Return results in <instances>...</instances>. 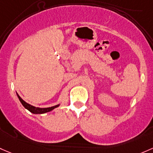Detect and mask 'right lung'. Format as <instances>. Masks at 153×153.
Masks as SVG:
<instances>
[{"instance_id": "right-lung-1", "label": "right lung", "mask_w": 153, "mask_h": 153, "mask_svg": "<svg viewBox=\"0 0 153 153\" xmlns=\"http://www.w3.org/2000/svg\"><path fill=\"white\" fill-rule=\"evenodd\" d=\"M17 97H18L19 100L20 101V102H21L22 105L24 106V108H26L27 110L29 111L30 112H31L32 114H45V113H47V112L51 111L53 110L54 108H56L59 107V106L60 105V104H57V105H56L54 106H51V107H48V108L35 107V106L30 105V104H28V102H26L25 101H24L23 100H22V98L20 97V95H19L17 93Z\"/></svg>"}]
</instances>
